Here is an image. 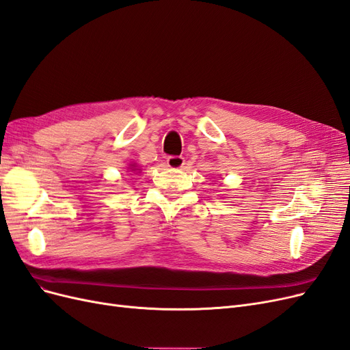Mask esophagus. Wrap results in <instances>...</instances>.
Masks as SVG:
<instances>
[{"label":"esophagus","instance_id":"esophagus-1","mask_svg":"<svg viewBox=\"0 0 350 350\" xmlns=\"http://www.w3.org/2000/svg\"><path fill=\"white\" fill-rule=\"evenodd\" d=\"M166 163L167 166L172 167V170H180V167H184L185 165V159L183 156H170V158L166 159Z\"/></svg>","mask_w":350,"mask_h":350}]
</instances>
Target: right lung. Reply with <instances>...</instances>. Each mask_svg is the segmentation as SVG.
<instances>
[{
  "label": "right lung",
  "instance_id": "right-lung-1",
  "mask_svg": "<svg viewBox=\"0 0 350 350\" xmlns=\"http://www.w3.org/2000/svg\"><path fill=\"white\" fill-rule=\"evenodd\" d=\"M129 170H130L131 172H136V171H140V170H139V167H137V165H135V163H133V165H130V167H129Z\"/></svg>",
  "mask_w": 350,
  "mask_h": 350
}]
</instances>
